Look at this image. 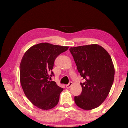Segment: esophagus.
Instances as JSON below:
<instances>
[{"mask_svg":"<svg viewBox=\"0 0 128 128\" xmlns=\"http://www.w3.org/2000/svg\"><path fill=\"white\" fill-rule=\"evenodd\" d=\"M72 84H73L72 82H70L68 84L66 85V88H67V89H69V88H70V86H72Z\"/></svg>","mask_w":128,"mask_h":128,"instance_id":"1","label":"esophagus"}]
</instances>
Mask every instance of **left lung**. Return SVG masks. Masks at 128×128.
<instances>
[{
	"instance_id": "left-lung-1",
	"label": "left lung",
	"mask_w": 128,
	"mask_h": 128,
	"mask_svg": "<svg viewBox=\"0 0 128 128\" xmlns=\"http://www.w3.org/2000/svg\"><path fill=\"white\" fill-rule=\"evenodd\" d=\"M77 70L84 83L75 96L76 104L84 110L98 107L105 100L114 81V67L110 54L98 44L70 48Z\"/></svg>"
}]
</instances>
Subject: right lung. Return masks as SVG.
Returning a JSON list of instances; mask_svg holds the SVG:
<instances>
[{"label":"right lung","mask_w":128,"mask_h":128,"mask_svg":"<svg viewBox=\"0 0 128 128\" xmlns=\"http://www.w3.org/2000/svg\"><path fill=\"white\" fill-rule=\"evenodd\" d=\"M68 46L42 42L30 47L22 58L20 82L25 95L39 108L48 110L58 104L63 88L50 80L56 58Z\"/></svg>","instance_id":"1"}]
</instances>
